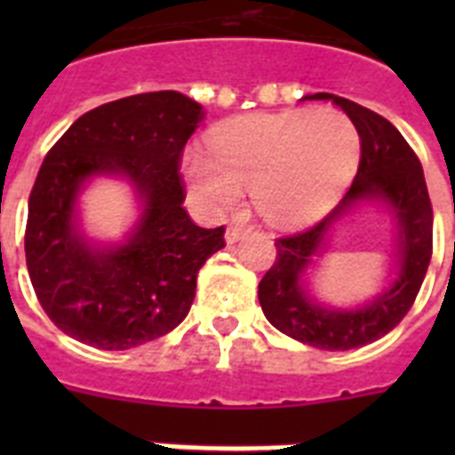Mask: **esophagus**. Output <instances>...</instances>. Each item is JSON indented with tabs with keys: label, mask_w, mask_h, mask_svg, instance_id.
Segmentation results:
<instances>
[{
	"label": "esophagus",
	"mask_w": 455,
	"mask_h": 455,
	"mask_svg": "<svg viewBox=\"0 0 455 455\" xmlns=\"http://www.w3.org/2000/svg\"><path fill=\"white\" fill-rule=\"evenodd\" d=\"M245 235V227H241V224H231V227H227V234H224V241L228 243V245H234V243H238Z\"/></svg>",
	"instance_id": "esophagus-1"
}]
</instances>
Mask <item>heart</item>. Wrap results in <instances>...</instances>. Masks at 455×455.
<instances>
[{
	"instance_id": "b5f03b06",
	"label": "heart",
	"mask_w": 455,
	"mask_h": 455,
	"mask_svg": "<svg viewBox=\"0 0 455 455\" xmlns=\"http://www.w3.org/2000/svg\"><path fill=\"white\" fill-rule=\"evenodd\" d=\"M210 148L181 157L188 188L212 210H231L250 186L252 205L276 227L321 220L339 200L359 160V132L335 108L248 113L210 132Z\"/></svg>"
}]
</instances>
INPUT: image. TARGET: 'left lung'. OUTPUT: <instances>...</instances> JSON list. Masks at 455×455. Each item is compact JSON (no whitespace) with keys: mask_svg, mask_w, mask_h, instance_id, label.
<instances>
[{"mask_svg":"<svg viewBox=\"0 0 455 455\" xmlns=\"http://www.w3.org/2000/svg\"><path fill=\"white\" fill-rule=\"evenodd\" d=\"M304 99L332 101L349 116L361 139L359 172L325 220L304 234L278 238L276 262L259 281L257 295L264 316L288 338L325 352H347L380 339L409 314L430 267L432 205L420 160L395 124L342 96L318 92ZM366 204L380 206L395 224V267L375 296L338 307L317 298L310 276L334 228Z\"/></svg>","mask_w":455,"mask_h":455,"instance_id":"obj_1","label":"left lung"}]
</instances>
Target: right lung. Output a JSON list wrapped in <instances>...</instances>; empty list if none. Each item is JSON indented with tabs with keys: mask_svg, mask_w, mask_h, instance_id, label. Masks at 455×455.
I'll return each instance as SVG.
<instances>
[{
	"mask_svg": "<svg viewBox=\"0 0 455 455\" xmlns=\"http://www.w3.org/2000/svg\"><path fill=\"white\" fill-rule=\"evenodd\" d=\"M205 110L179 92L103 103L56 141L32 186L25 262L46 316L99 349H132L186 318L200 267L224 227L200 228L181 207L179 157ZM96 178L132 188L138 220L120 242L86 234L81 196Z\"/></svg>",
	"mask_w": 455,
	"mask_h": 455,
	"instance_id": "obj_1",
	"label": "right lung"
}]
</instances>
